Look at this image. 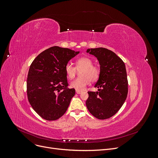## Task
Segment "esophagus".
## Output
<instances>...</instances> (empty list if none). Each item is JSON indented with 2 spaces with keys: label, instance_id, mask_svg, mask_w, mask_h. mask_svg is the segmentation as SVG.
<instances>
[{
  "label": "esophagus",
  "instance_id": "esophagus-1",
  "mask_svg": "<svg viewBox=\"0 0 158 158\" xmlns=\"http://www.w3.org/2000/svg\"><path fill=\"white\" fill-rule=\"evenodd\" d=\"M76 92L78 94H81V93L82 92V91H81V90H77V89H76Z\"/></svg>",
  "mask_w": 158,
  "mask_h": 158
}]
</instances>
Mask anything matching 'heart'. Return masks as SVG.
I'll return each mask as SVG.
<instances>
[{
	"mask_svg": "<svg viewBox=\"0 0 158 158\" xmlns=\"http://www.w3.org/2000/svg\"><path fill=\"white\" fill-rule=\"evenodd\" d=\"M93 60L89 57L83 56L76 61V68L70 63L65 65L64 70L68 78H73L76 74V69L80 70L81 77L76 78L70 82V87L77 90H82L90 82H96L100 76V69L97 66L93 65Z\"/></svg>",
	"mask_w": 158,
	"mask_h": 158,
	"instance_id": "obj_1",
	"label": "heart"
}]
</instances>
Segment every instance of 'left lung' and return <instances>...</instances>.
Instances as JSON below:
<instances>
[{
	"mask_svg": "<svg viewBox=\"0 0 158 158\" xmlns=\"http://www.w3.org/2000/svg\"><path fill=\"white\" fill-rule=\"evenodd\" d=\"M100 65V76L95 87L98 92H88L86 107L98 119L113 116L125 103L128 94V80L125 64L114 52L103 47L88 49Z\"/></svg>",
	"mask_w": 158,
	"mask_h": 158,
	"instance_id": "obj_1",
	"label": "left lung"
}]
</instances>
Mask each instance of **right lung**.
Segmentation results:
<instances>
[{"label": "right lung", "mask_w": 158, "mask_h": 158, "mask_svg": "<svg viewBox=\"0 0 158 158\" xmlns=\"http://www.w3.org/2000/svg\"><path fill=\"white\" fill-rule=\"evenodd\" d=\"M80 51L54 46L41 52L30 65L27 78L28 101L47 121H55L67 110L75 94L68 88L65 65Z\"/></svg>", "instance_id": "add662e5"}]
</instances>
